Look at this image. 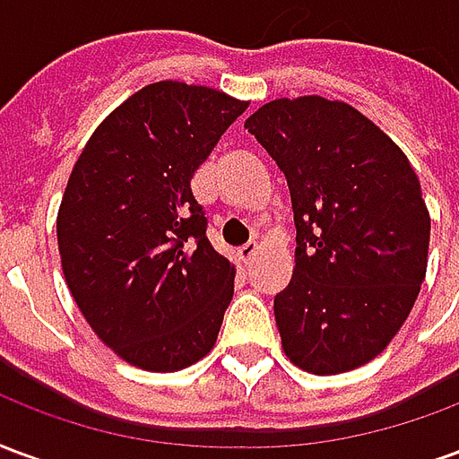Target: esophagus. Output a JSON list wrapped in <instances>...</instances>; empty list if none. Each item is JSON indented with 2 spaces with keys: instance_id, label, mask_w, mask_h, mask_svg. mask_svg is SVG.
Masks as SVG:
<instances>
[{
  "instance_id": "esophagus-1",
  "label": "esophagus",
  "mask_w": 459,
  "mask_h": 459,
  "mask_svg": "<svg viewBox=\"0 0 459 459\" xmlns=\"http://www.w3.org/2000/svg\"><path fill=\"white\" fill-rule=\"evenodd\" d=\"M255 253H258V243H255V240H248L246 246H240L238 248V260L240 263H250V260L255 258Z\"/></svg>"
}]
</instances>
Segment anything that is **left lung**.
<instances>
[{"label":"left lung","mask_w":459,"mask_h":459,"mask_svg":"<svg viewBox=\"0 0 459 459\" xmlns=\"http://www.w3.org/2000/svg\"><path fill=\"white\" fill-rule=\"evenodd\" d=\"M285 174L295 273L275 295L282 349L309 374L371 361L395 337L428 268L430 216L411 161L342 100L280 98L246 120Z\"/></svg>","instance_id":"left-lung-1"}]
</instances>
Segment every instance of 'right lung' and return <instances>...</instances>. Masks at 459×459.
<instances>
[{
  "label": "right lung",
  "mask_w": 459,
  "mask_h": 459,
  "mask_svg": "<svg viewBox=\"0 0 459 459\" xmlns=\"http://www.w3.org/2000/svg\"><path fill=\"white\" fill-rule=\"evenodd\" d=\"M248 103L160 81L108 115L75 161L56 233L65 282L127 364L179 371L216 344L236 268L206 238L191 177Z\"/></svg>",
  "instance_id": "obj_1"
}]
</instances>
